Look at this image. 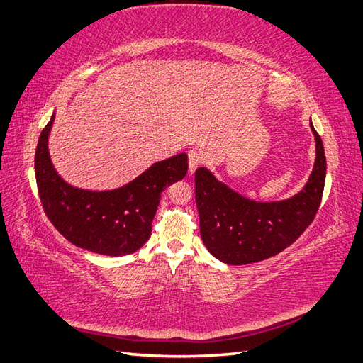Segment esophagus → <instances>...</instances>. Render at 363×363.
I'll list each match as a JSON object with an SVG mask.
<instances>
[{"mask_svg":"<svg viewBox=\"0 0 363 363\" xmlns=\"http://www.w3.org/2000/svg\"><path fill=\"white\" fill-rule=\"evenodd\" d=\"M188 160H189V172L194 174L196 169L200 166V163H203L202 152H199V150H189Z\"/></svg>","mask_w":363,"mask_h":363,"instance_id":"esophagus-1","label":"esophagus"}]
</instances>
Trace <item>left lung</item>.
<instances>
[{"label":"left lung","instance_id":"8db88e82","mask_svg":"<svg viewBox=\"0 0 363 363\" xmlns=\"http://www.w3.org/2000/svg\"><path fill=\"white\" fill-rule=\"evenodd\" d=\"M315 136V164L306 186L281 202H255L219 182L206 167L196 171L200 236L217 259L242 265L267 259L292 245L312 223L326 179L323 143Z\"/></svg>","mask_w":363,"mask_h":363}]
</instances>
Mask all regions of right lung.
Returning <instances> with one entry per match:
<instances>
[{
	"label": "right lung",
	"instance_id": "right-lung-1",
	"mask_svg": "<svg viewBox=\"0 0 363 363\" xmlns=\"http://www.w3.org/2000/svg\"><path fill=\"white\" fill-rule=\"evenodd\" d=\"M51 121L40 133L35 150V179L45 214L63 238L88 252L124 256L147 242L152 220L169 184L188 172V155L179 154L152 164L123 188L85 191L60 179L48 152Z\"/></svg>",
	"mask_w": 363,
	"mask_h": 363
}]
</instances>
